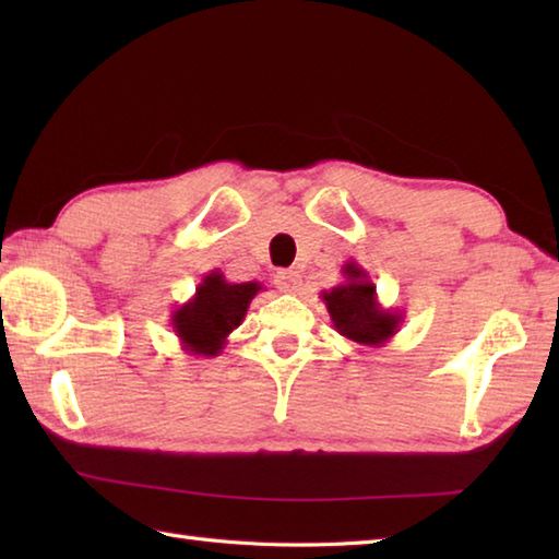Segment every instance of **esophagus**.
Here are the masks:
<instances>
[{"instance_id": "1", "label": "esophagus", "mask_w": 559, "mask_h": 559, "mask_svg": "<svg viewBox=\"0 0 559 559\" xmlns=\"http://www.w3.org/2000/svg\"><path fill=\"white\" fill-rule=\"evenodd\" d=\"M302 286L300 281V273L293 271V269H281L276 271V288L283 293H298Z\"/></svg>"}]
</instances>
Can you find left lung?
I'll return each mask as SVG.
<instances>
[{
    "label": "left lung",
    "instance_id": "8db88e82",
    "mask_svg": "<svg viewBox=\"0 0 559 559\" xmlns=\"http://www.w3.org/2000/svg\"><path fill=\"white\" fill-rule=\"evenodd\" d=\"M343 283L331 290H322V300L331 322L341 336L360 346L379 348L399 334L403 312L382 307L377 298V286L358 261H346L341 266Z\"/></svg>",
    "mask_w": 559,
    "mask_h": 559
}]
</instances>
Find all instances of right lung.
<instances>
[{"instance_id": "1", "label": "right lung", "mask_w": 559, "mask_h": 559, "mask_svg": "<svg viewBox=\"0 0 559 559\" xmlns=\"http://www.w3.org/2000/svg\"><path fill=\"white\" fill-rule=\"evenodd\" d=\"M261 290V283H228L216 269L206 273L197 293L170 314V326L182 350L213 358L228 346V336L245 322L247 307Z\"/></svg>"}]
</instances>
